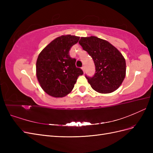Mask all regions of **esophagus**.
I'll return each instance as SVG.
<instances>
[{
	"mask_svg": "<svg viewBox=\"0 0 153 153\" xmlns=\"http://www.w3.org/2000/svg\"><path fill=\"white\" fill-rule=\"evenodd\" d=\"M82 70H83V71H84V72H85V67H84V66H82Z\"/></svg>",
	"mask_w": 153,
	"mask_h": 153,
	"instance_id": "esophagus-1",
	"label": "esophagus"
}]
</instances>
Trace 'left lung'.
<instances>
[{
  "instance_id": "left-lung-1",
  "label": "left lung",
  "mask_w": 153,
  "mask_h": 153,
  "mask_svg": "<svg viewBox=\"0 0 153 153\" xmlns=\"http://www.w3.org/2000/svg\"><path fill=\"white\" fill-rule=\"evenodd\" d=\"M79 44L94 63V75H85L92 89L104 94L117 90L126 75V61L121 52L107 41L96 36L82 37Z\"/></svg>"
}]
</instances>
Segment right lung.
<instances>
[{
	"label": "right lung",
	"instance_id": "right-lung-1",
	"mask_svg": "<svg viewBox=\"0 0 153 153\" xmlns=\"http://www.w3.org/2000/svg\"><path fill=\"white\" fill-rule=\"evenodd\" d=\"M80 37L61 36L53 40L41 53L36 62V76L41 88L50 96L62 98L68 94L84 72L75 65L69 50Z\"/></svg>",
	"mask_w": 153,
	"mask_h": 153
}]
</instances>
